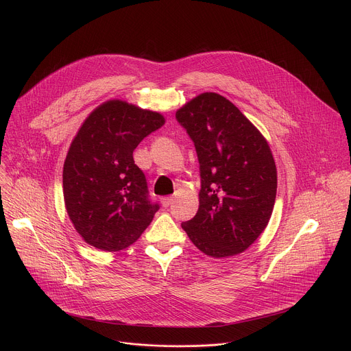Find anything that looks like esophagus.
<instances>
[{"label": "esophagus", "instance_id": "obj_1", "mask_svg": "<svg viewBox=\"0 0 351 351\" xmlns=\"http://www.w3.org/2000/svg\"><path fill=\"white\" fill-rule=\"evenodd\" d=\"M173 199H175V198H173L172 195L162 197V198H161V203H162V206H164V207H169V206L173 203Z\"/></svg>", "mask_w": 351, "mask_h": 351}]
</instances>
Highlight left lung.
Masks as SVG:
<instances>
[{
	"label": "left lung",
	"instance_id": "1",
	"mask_svg": "<svg viewBox=\"0 0 351 351\" xmlns=\"http://www.w3.org/2000/svg\"><path fill=\"white\" fill-rule=\"evenodd\" d=\"M176 121L194 143L202 179L198 211L182 228L207 256L239 254L264 232L274 210L276 167L269 145L217 93L193 98Z\"/></svg>",
	"mask_w": 351,
	"mask_h": 351
}]
</instances>
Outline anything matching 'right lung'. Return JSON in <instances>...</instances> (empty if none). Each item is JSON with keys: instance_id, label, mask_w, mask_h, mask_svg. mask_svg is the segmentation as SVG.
Here are the masks:
<instances>
[{"instance_id": "right-lung-1", "label": "right lung", "mask_w": 351, "mask_h": 351, "mask_svg": "<svg viewBox=\"0 0 351 351\" xmlns=\"http://www.w3.org/2000/svg\"><path fill=\"white\" fill-rule=\"evenodd\" d=\"M164 123L158 112L112 99L82 125L68 152L62 182L68 215L86 243L119 252L152 223L160 204L149 197L133 152Z\"/></svg>"}]
</instances>
